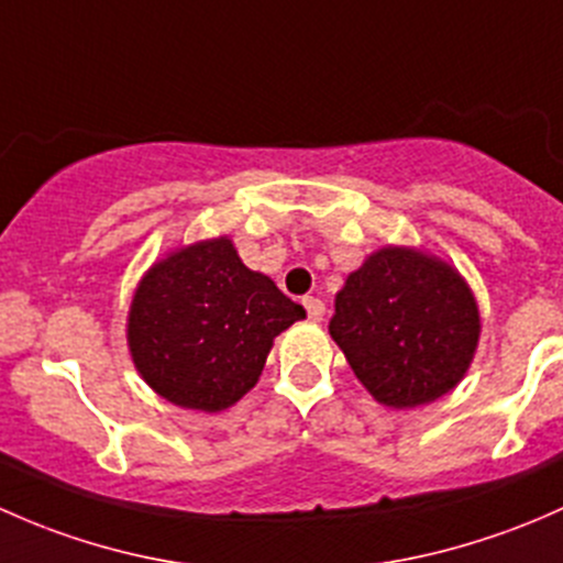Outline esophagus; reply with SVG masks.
Returning <instances> with one entry per match:
<instances>
[{
  "label": "esophagus",
  "mask_w": 563,
  "mask_h": 563,
  "mask_svg": "<svg viewBox=\"0 0 563 563\" xmlns=\"http://www.w3.org/2000/svg\"><path fill=\"white\" fill-rule=\"evenodd\" d=\"M303 306H306V314H309V320H322L324 314V303L320 298H311V295H306L303 298Z\"/></svg>",
  "instance_id": "34e87169"
}]
</instances>
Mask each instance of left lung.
<instances>
[{
  "mask_svg": "<svg viewBox=\"0 0 563 563\" xmlns=\"http://www.w3.org/2000/svg\"><path fill=\"white\" fill-rule=\"evenodd\" d=\"M330 335L379 404L411 409L466 376L479 309L453 265L409 246H385L346 276Z\"/></svg>",
  "mask_w": 563,
  "mask_h": 563,
  "instance_id": "1",
  "label": "left lung"
}]
</instances>
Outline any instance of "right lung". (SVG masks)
Here are the masks:
<instances>
[{"label": "right lung", "mask_w": 563, "mask_h": 563, "mask_svg": "<svg viewBox=\"0 0 563 563\" xmlns=\"http://www.w3.org/2000/svg\"><path fill=\"white\" fill-rule=\"evenodd\" d=\"M306 311L219 235L154 263L132 295L126 344L137 374L165 401L222 411L265 368L274 339Z\"/></svg>", "instance_id": "obj_1"}]
</instances>
